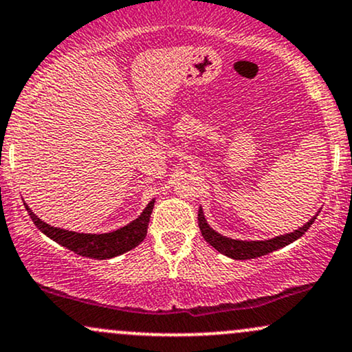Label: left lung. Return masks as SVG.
I'll return each instance as SVG.
<instances>
[{
	"instance_id": "obj_1",
	"label": "left lung",
	"mask_w": 352,
	"mask_h": 352,
	"mask_svg": "<svg viewBox=\"0 0 352 352\" xmlns=\"http://www.w3.org/2000/svg\"><path fill=\"white\" fill-rule=\"evenodd\" d=\"M316 220V215H314L306 225H302L301 228L294 230L292 233H286V235L274 236L272 240H256V241H243V240H233V238H227L220 233H217L210 225L207 223L204 215V210H199V227L201 235H204L205 240L208 241L217 252H220L225 256L233 258V260H252V258L263 256V254H268L274 252V250H280L283 246L293 243L294 240L305 235V232H308V228L313 225V221Z\"/></svg>"
}]
</instances>
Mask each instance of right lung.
<instances>
[{
    "label": "right lung",
    "instance_id": "1",
    "mask_svg": "<svg viewBox=\"0 0 352 352\" xmlns=\"http://www.w3.org/2000/svg\"><path fill=\"white\" fill-rule=\"evenodd\" d=\"M153 204H155V200L148 201V205L140 213V217L135 218L129 225H125V227L111 233H100V235H96V233H78L58 227H51L46 221H43L41 218L36 217L33 210L28 207L26 204H24V207H26L36 227L41 230L44 235L54 240L56 243L66 246L67 250L80 254V256L96 258V260H107V258L119 256V254L135 248L140 241H144L145 235H147Z\"/></svg>",
    "mask_w": 352,
    "mask_h": 352
}]
</instances>
